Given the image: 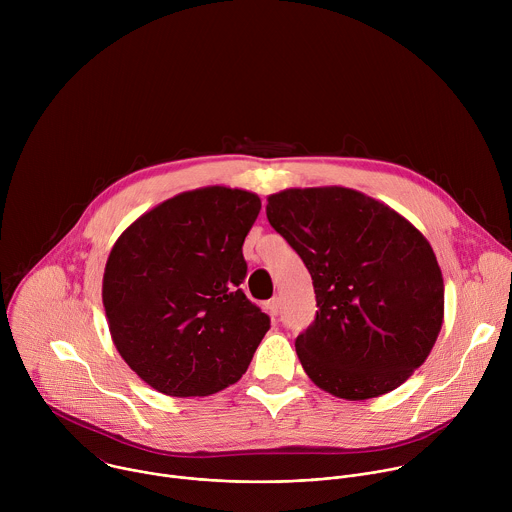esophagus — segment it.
<instances>
[{
    "instance_id": "esophagus-1",
    "label": "esophagus",
    "mask_w": 512,
    "mask_h": 512,
    "mask_svg": "<svg viewBox=\"0 0 512 512\" xmlns=\"http://www.w3.org/2000/svg\"><path fill=\"white\" fill-rule=\"evenodd\" d=\"M279 308H281V298H279V296H273V298L267 302V310L275 316V314L279 312Z\"/></svg>"
}]
</instances>
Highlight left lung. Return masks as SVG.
I'll return each mask as SVG.
<instances>
[{
  "label": "left lung",
  "instance_id": "8db88e82",
  "mask_svg": "<svg viewBox=\"0 0 512 512\" xmlns=\"http://www.w3.org/2000/svg\"><path fill=\"white\" fill-rule=\"evenodd\" d=\"M269 225L306 263L316 320L296 338L306 375L364 401L403 385L444 324V277L429 241L381 200L344 186L267 196Z\"/></svg>",
  "mask_w": 512,
  "mask_h": 512
}]
</instances>
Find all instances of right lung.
I'll use <instances>...</instances> for the list:
<instances>
[{
    "label": "right lung",
    "mask_w": 512,
    "mask_h": 512,
    "mask_svg": "<svg viewBox=\"0 0 512 512\" xmlns=\"http://www.w3.org/2000/svg\"><path fill=\"white\" fill-rule=\"evenodd\" d=\"M255 192L204 186L143 212L115 241L103 273L113 344L129 369L170 397L237 383L269 330L239 289Z\"/></svg>",
    "instance_id": "1"
}]
</instances>
